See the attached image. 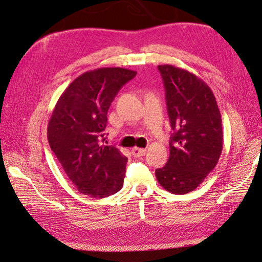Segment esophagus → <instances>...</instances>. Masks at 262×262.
Returning <instances> with one entry per match:
<instances>
[{
    "label": "esophagus",
    "instance_id": "esophagus-1",
    "mask_svg": "<svg viewBox=\"0 0 262 262\" xmlns=\"http://www.w3.org/2000/svg\"><path fill=\"white\" fill-rule=\"evenodd\" d=\"M132 153L136 158L143 157V155H145L146 149L145 148H140V147H134V148H132Z\"/></svg>",
    "mask_w": 262,
    "mask_h": 262
}]
</instances>
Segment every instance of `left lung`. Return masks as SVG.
<instances>
[{
    "label": "left lung",
    "instance_id": "1",
    "mask_svg": "<svg viewBox=\"0 0 262 262\" xmlns=\"http://www.w3.org/2000/svg\"><path fill=\"white\" fill-rule=\"evenodd\" d=\"M173 134L168 162L155 170L165 190L185 194L194 190L213 170L223 149L222 117L206 83L183 69L159 65Z\"/></svg>",
    "mask_w": 262,
    "mask_h": 262
}]
</instances>
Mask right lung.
<instances>
[{
  "mask_svg": "<svg viewBox=\"0 0 262 262\" xmlns=\"http://www.w3.org/2000/svg\"><path fill=\"white\" fill-rule=\"evenodd\" d=\"M136 73L121 68L85 72L66 88L55 105L48 143L80 193L103 198L122 188L128 159L117 147L104 145V129L116 94Z\"/></svg>",
  "mask_w": 262,
  "mask_h": 262,
  "instance_id": "right-lung-1",
  "label": "right lung"
}]
</instances>
